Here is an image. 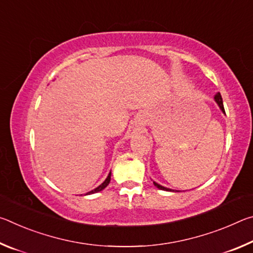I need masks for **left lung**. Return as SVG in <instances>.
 I'll return each mask as SVG.
<instances>
[{
  "instance_id": "left-lung-1",
  "label": "left lung",
  "mask_w": 253,
  "mask_h": 253,
  "mask_svg": "<svg viewBox=\"0 0 253 253\" xmlns=\"http://www.w3.org/2000/svg\"><path fill=\"white\" fill-rule=\"evenodd\" d=\"M214 99H215L216 104L219 105V107H220V108H221V110L223 111V113L225 114L224 106H223V101H222V97H221V95H220V92H217V93H216L215 97H214ZM153 183H154V185H155L157 188H160V190H163V191H172V190H169V188H168V187H164V186H162V185H160V184H157V183H155V182H153Z\"/></svg>"
}]
</instances>
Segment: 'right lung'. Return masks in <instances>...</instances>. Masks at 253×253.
Listing matches in <instances>:
<instances>
[{
    "instance_id": "1",
    "label": "right lung",
    "mask_w": 253,
    "mask_h": 253,
    "mask_svg": "<svg viewBox=\"0 0 253 253\" xmlns=\"http://www.w3.org/2000/svg\"><path fill=\"white\" fill-rule=\"evenodd\" d=\"M110 176H111V172L109 173V175H108V176H107V178L105 179V182L104 183H102V184H100V185L99 186H98V187H96L95 188V190H92V191H90V192H89V193L88 194H93V193H97V192H100V191H102V190H104V188L107 186V185H108V184H109V182H110Z\"/></svg>"
}]
</instances>
